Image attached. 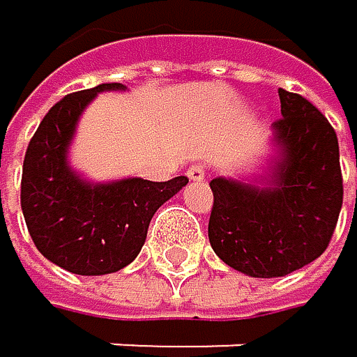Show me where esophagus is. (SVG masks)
I'll use <instances>...</instances> for the list:
<instances>
[{"label":"esophagus","instance_id":"1","mask_svg":"<svg viewBox=\"0 0 357 357\" xmlns=\"http://www.w3.org/2000/svg\"><path fill=\"white\" fill-rule=\"evenodd\" d=\"M186 175L190 177V180L199 182V180H203V177H205V167L203 165H192V167H188Z\"/></svg>","mask_w":357,"mask_h":357}]
</instances>
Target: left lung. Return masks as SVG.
Segmentation results:
<instances>
[{
	"label": "left lung",
	"mask_w": 357,
	"mask_h": 357,
	"mask_svg": "<svg viewBox=\"0 0 357 357\" xmlns=\"http://www.w3.org/2000/svg\"><path fill=\"white\" fill-rule=\"evenodd\" d=\"M274 121L282 162L274 188L216 177L208 236L233 270L255 278L287 276L330 244L342 205L338 139L326 115L304 96L278 89Z\"/></svg>",
	"instance_id": "1"
}]
</instances>
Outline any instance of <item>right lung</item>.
<instances>
[{
  "label": "right lung",
  "mask_w": 357,
  "mask_h": 357,
  "mask_svg": "<svg viewBox=\"0 0 357 357\" xmlns=\"http://www.w3.org/2000/svg\"><path fill=\"white\" fill-rule=\"evenodd\" d=\"M121 87L102 83L63 96L40 121L23 160L21 208L29 236L49 261L81 276L111 274L135 261L156 210L188 184L177 175L93 186L70 171L66 152L81 111L98 91Z\"/></svg>",
  "instance_id": "1"
}]
</instances>
